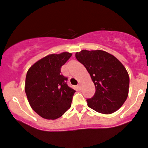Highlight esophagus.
<instances>
[{
	"label": "esophagus",
	"mask_w": 148,
	"mask_h": 148,
	"mask_svg": "<svg viewBox=\"0 0 148 148\" xmlns=\"http://www.w3.org/2000/svg\"><path fill=\"white\" fill-rule=\"evenodd\" d=\"M78 87L81 89V88H82V83H79V84H78Z\"/></svg>",
	"instance_id": "34e87169"
}]
</instances>
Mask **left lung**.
<instances>
[{
    "label": "left lung",
    "mask_w": 148,
    "mask_h": 148,
    "mask_svg": "<svg viewBox=\"0 0 148 148\" xmlns=\"http://www.w3.org/2000/svg\"><path fill=\"white\" fill-rule=\"evenodd\" d=\"M75 57L85 66L95 85L94 96L86 100L88 106L103 114L118 111L129 91L130 79L123 64L113 55L99 49H83Z\"/></svg>",
    "instance_id": "1"
}]
</instances>
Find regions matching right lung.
Returning a JSON list of instances; mask_svg holds the SVG:
<instances>
[{"label": "right lung", "mask_w": 148, "mask_h": 148, "mask_svg": "<svg viewBox=\"0 0 148 148\" xmlns=\"http://www.w3.org/2000/svg\"><path fill=\"white\" fill-rule=\"evenodd\" d=\"M72 54H51L35 62L26 74L25 91L31 108L42 118L55 120L71 107L75 90L68 86L61 67Z\"/></svg>", "instance_id": "add662e5"}]
</instances>
